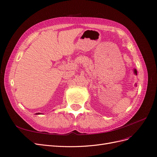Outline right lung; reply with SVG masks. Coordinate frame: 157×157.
Segmentation results:
<instances>
[{
  "instance_id": "obj_1",
  "label": "right lung",
  "mask_w": 157,
  "mask_h": 157,
  "mask_svg": "<svg viewBox=\"0 0 157 157\" xmlns=\"http://www.w3.org/2000/svg\"><path fill=\"white\" fill-rule=\"evenodd\" d=\"M39 114H40V113H36V115H39Z\"/></svg>"
}]
</instances>
